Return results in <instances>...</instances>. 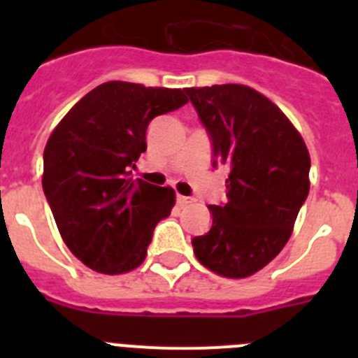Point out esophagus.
I'll return each mask as SVG.
<instances>
[{
    "mask_svg": "<svg viewBox=\"0 0 358 358\" xmlns=\"http://www.w3.org/2000/svg\"><path fill=\"white\" fill-rule=\"evenodd\" d=\"M176 201H177V206L182 208V206H188V204H192V202H194V197H186V195L177 194Z\"/></svg>",
    "mask_w": 358,
    "mask_h": 358,
    "instance_id": "obj_1",
    "label": "esophagus"
}]
</instances>
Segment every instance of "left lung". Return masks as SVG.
<instances>
[{
  "label": "left lung",
  "instance_id": "obj_1",
  "mask_svg": "<svg viewBox=\"0 0 358 358\" xmlns=\"http://www.w3.org/2000/svg\"><path fill=\"white\" fill-rule=\"evenodd\" d=\"M210 134L213 166H229L227 202L192 240L197 260L224 278H248L285 248L310 189L301 134L267 96L242 84L186 87Z\"/></svg>",
  "mask_w": 358,
  "mask_h": 358
}]
</instances>
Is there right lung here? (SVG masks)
Returning a JSON list of instances; mask_svg holds the SVG:
<instances>
[{"mask_svg":"<svg viewBox=\"0 0 358 358\" xmlns=\"http://www.w3.org/2000/svg\"><path fill=\"white\" fill-rule=\"evenodd\" d=\"M188 102L182 90L106 82L69 109L44 148L43 189L69 251L102 274L140 267L157 222L176 204L170 186L132 179L148 123Z\"/></svg>","mask_w":358,"mask_h":358,"instance_id":"add662e5","label":"right lung"}]
</instances>
